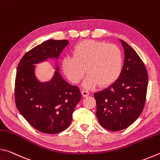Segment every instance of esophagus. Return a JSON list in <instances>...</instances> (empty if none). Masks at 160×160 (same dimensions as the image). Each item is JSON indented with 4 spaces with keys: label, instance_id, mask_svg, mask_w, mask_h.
Returning <instances> with one entry per match:
<instances>
[{
    "label": "esophagus",
    "instance_id": "esophagus-1",
    "mask_svg": "<svg viewBox=\"0 0 160 160\" xmlns=\"http://www.w3.org/2000/svg\"><path fill=\"white\" fill-rule=\"evenodd\" d=\"M81 94H82V95L83 96V97H87V96H88L89 94H90V93H89V92H88V91H86V90H82V92H81Z\"/></svg>",
    "mask_w": 160,
    "mask_h": 160
}]
</instances>
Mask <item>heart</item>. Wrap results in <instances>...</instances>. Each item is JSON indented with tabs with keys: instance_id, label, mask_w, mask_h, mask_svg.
<instances>
[{
	"instance_id": "heart-1",
	"label": "heart",
	"mask_w": 160,
	"mask_h": 160,
	"mask_svg": "<svg viewBox=\"0 0 160 160\" xmlns=\"http://www.w3.org/2000/svg\"><path fill=\"white\" fill-rule=\"evenodd\" d=\"M72 53V57L66 56L61 63L63 72L71 82L79 83L86 71L89 74L83 82L86 89L109 86L120 77L123 58L116 45L88 39L75 45Z\"/></svg>"
}]
</instances>
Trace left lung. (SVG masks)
Instances as JSON below:
<instances>
[{
  "label": "left lung",
  "mask_w": 160,
  "mask_h": 160,
  "mask_svg": "<svg viewBox=\"0 0 160 160\" xmlns=\"http://www.w3.org/2000/svg\"><path fill=\"white\" fill-rule=\"evenodd\" d=\"M125 51L122 72L109 88L94 94L99 123L109 131L128 128L139 117L145 107L148 74L135 50L121 40Z\"/></svg>",
  "instance_id": "8db88e82"
}]
</instances>
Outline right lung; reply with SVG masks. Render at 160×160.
<instances>
[{"label": "right lung", "mask_w": 160, "mask_h": 160, "mask_svg": "<svg viewBox=\"0 0 160 160\" xmlns=\"http://www.w3.org/2000/svg\"><path fill=\"white\" fill-rule=\"evenodd\" d=\"M68 44L67 40H47L28 51L18 63L16 107L32 127L44 133H58L70 126L81 94L77 86L66 82L57 71L50 82H39L34 73V64L48 57L58 58Z\"/></svg>", "instance_id": "add662e5"}]
</instances>
